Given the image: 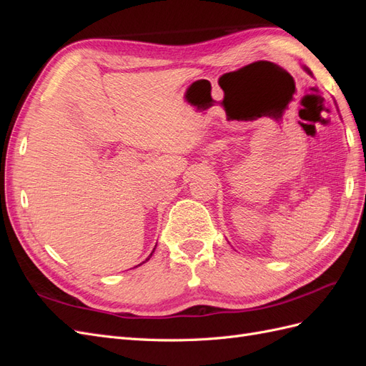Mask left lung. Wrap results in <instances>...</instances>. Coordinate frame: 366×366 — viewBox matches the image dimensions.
<instances>
[{
  "label": "left lung",
  "mask_w": 366,
  "mask_h": 366,
  "mask_svg": "<svg viewBox=\"0 0 366 366\" xmlns=\"http://www.w3.org/2000/svg\"><path fill=\"white\" fill-rule=\"evenodd\" d=\"M304 69H305V67H304ZM305 71H307V73H310V74H312V71H310L308 69H305Z\"/></svg>",
  "instance_id": "1"
}]
</instances>
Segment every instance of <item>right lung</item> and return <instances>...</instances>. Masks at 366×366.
<instances>
[{
	"mask_svg": "<svg viewBox=\"0 0 366 366\" xmlns=\"http://www.w3.org/2000/svg\"><path fill=\"white\" fill-rule=\"evenodd\" d=\"M156 246H157V244H156ZM154 250H156V247H154ZM154 250H152V252H151V254H149V257H148V259H149V258H151V257H152V253H154ZM148 259H147V261H148ZM143 262H145V261H143ZM143 262H142V264H143ZM139 265H140V264H139Z\"/></svg>",
	"mask_w": 366,
	"mask_h": 366,
	"instance_id": "1",
	"label": "right lung"
}]
</instances>
